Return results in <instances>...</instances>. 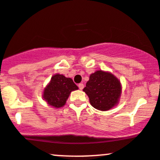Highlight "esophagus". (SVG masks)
I'll return each instance as SVG.
<instances>
[{
    "instance_id": "34e87169",
    "label": "esophagus",
    "mask_w": 160,
    "mask_h": 160,
    "mask_svg": "<svg viewBox=\"0 0 160 160\" xmlns=\"http://www.w3.org/2000/svg\"><path fill=\"white\" fill-rule=\"evenodd\" d=\"M78 87H79V89H80V90H82V89H83V87H84L83 83H79L78 84Z\"/></svg>"
}]
</instances>
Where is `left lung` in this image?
I'll return each instance as SVG.
<instances>
[{
	"label": "left lung",
	"mask_w": 160,
	"mask_h": 160,
	"mask_svg": "<svg viewBox=\"0 0 160 160\" xmlns=\"http://www.w3.org/2000/svg\"><path fill=\"white\" fill-rule=\"evenodd\" d=\"M83 91L93 108L105 111L118 104L122 86L120 80L111 73L97 71L89 76Z\"/></svg>",
	"instance_id": "1"
}]
</instances>
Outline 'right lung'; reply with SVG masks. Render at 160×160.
<instances>
[{"label":"right lung","mask_w":160,"mask_h":160,"mask_svg":"<svg viewBox=\"0 0 160 160\" xmlns=\"http://www.w3.org/2000/svg\"><path fill=\"white\" fill-rule=\"evenodd\" d=\"M78 89L71 78L57 74L52 77L50 82L43 90V98L49 105L56 108L63 107L70 93Z\"/></svg>","instance_id":"right-lung-1"}]
</instances>
